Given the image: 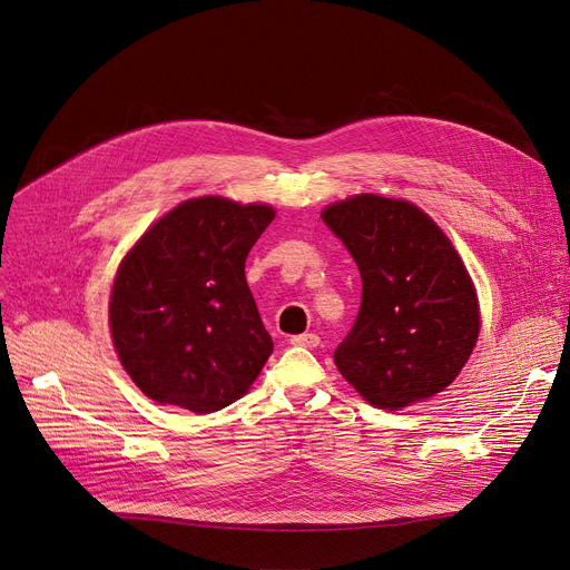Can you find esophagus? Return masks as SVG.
I'll use <instances>...</instances> for the list:
<instances>
[{
  "label": "esophagus",
  "mask_w": 570,
  "mask_h": 570,
  "mask_svg": "<svg viewBox=\"0 0 570 570\" xmlns=\"http://www.w3.org/2000/svg\"><path fill=\"white\" fill-rule=\"evenodd\" d=\"M318 335L316 333H305V335H293L291 344L293 346H305V348H316L318 346Z\"/></svg>",
  "instance_id": "34e87169"
}]
</instances>
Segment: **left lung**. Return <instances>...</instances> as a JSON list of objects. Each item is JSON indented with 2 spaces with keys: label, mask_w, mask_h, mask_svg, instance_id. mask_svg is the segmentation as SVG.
<instances>
[{
  "label": "left lung",
  "mask_w": 570,
  "mask_h": 570,
  "mask_svg": "<svg viewBox=\"0 0 570 570\" xmlns=\"http://www.w3.org/2000/svg\"><path fill=\"white\" fill-rule=\"evenodd\" d=\"M363 277L355 323L335 348L342 376L379 409L441 393L475 346L481 318L451 239L415 205L374 194L323 209Z\"/></svg>",
  "instance_id": "left-lung-1"
}]
</instances>
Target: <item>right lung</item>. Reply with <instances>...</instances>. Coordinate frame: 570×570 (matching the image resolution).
Listing matches in <instances>:
<instances>
[{"mask_svg":"<svg viewBox=\"0 0 570 570\" xmlns=\"http://www.w3.org/2000/svg\"><path fill=\"white\" fill-rule=\"evenodd\" d=\"M273 219L269 205L191 198L127 254L110 293V333L147 397L213 413L249 391L273 340L245 261Z\"/></svg>","mask_w":570,"mask_h":570,"instance_id":"right-lung-1","label":"right lung"}]
</instances>
